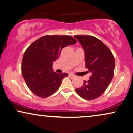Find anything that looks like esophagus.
Returning a JSON list of instances; mask_svg holds the SVG:
<instances>
[{"instance_id":"1","label":"esophagus","mask_w":133,"mask_h":133,"mask_svg":"<svg viewBox=\"0 0 133 133\" xmlns=\"http://www.w3.org/2000/svg\"><path fill=\"white\" fill-rule=\"evenodd\" d=\"M69 76L70 77H71L72 78H74L75 77V75H74V74H69Z\"/></svg>"}]
</instances>
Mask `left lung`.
Listing matches in <instances>:
<instances>
[{"mask_svg":"<svg viewBox=\"0 0 133 133\" xmlns=\"http://www.w3.org/2000/svg\"><path fill=\"white\" fill-rule=\"evenodd\" d=\"M74 37L84 50L86 67L92 75L84 81L81 88L75 89L81 98L87 100L98 98L105 92L114 74L115 59L108 47L93 36L77 35Z\"/></svg>","mask_w":133,"mask_h":133,"instance_id":"left-lung-1","label":"left lung"}]
</instances>
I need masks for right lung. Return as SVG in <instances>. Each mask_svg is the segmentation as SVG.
I'll use <instances>...</instances> for the list:
<instances>
[{
	"label": "right lung",
	"mask_w": 133,
	"mask_h": 133,
	"mask_svg": "<svg viewBox=\"0 0 133 133\" xmlns=\"http://www.w3.org/2000/svg\"><path fill=\"white\" fill-rule=\"evenodd\" d=\"M76 43L77 41L70 36L45 35L26 49L22 61V74L35 95L46 98L58 91L68 74L54 72L53 63L59 58L64 47Z\"/></svg>",
	"instance_id": "right-lung-1"
}]
</instances>
